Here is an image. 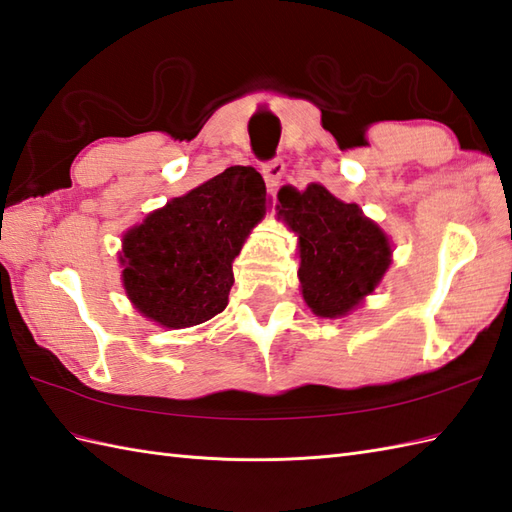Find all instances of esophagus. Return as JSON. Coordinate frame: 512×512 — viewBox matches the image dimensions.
<instances>
[{"mask_svg":"<svg viewBox=\"0 0 512 512\" xmlns=\"http://www.w3.org/2000/svg\"><path fill=\"white\" fill-rule=\"evenodd\" d=\"M282 175H285V162H282L280 157H274V160H269V162L263 164V177L267 181L269 190H276Z\"/></svg>","mask_w":512,"mask_h":512,"instance_id":"obj_1","label":"esophagus"}]
</instances>
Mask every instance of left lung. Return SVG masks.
I'll use <instances>...</instances> for the list:
<instances>
[{"instance_id":"1","label":"left lung","mask_w":512,"mask_h":512,"mask_svg":"<svg viewBox=\"0 0 512 512\" xmlns=\"http://www.w3.org/2000/svg\"><path fill=\"white\" fill-rule=\"evenodd\" d=\"M278 199L280 214L300 236L298 276L306 304L322 317L346 315L390 267L388 236L359 206L335 199L320 184L304 192L282 188Z\"/></svg>"}]
</instances>
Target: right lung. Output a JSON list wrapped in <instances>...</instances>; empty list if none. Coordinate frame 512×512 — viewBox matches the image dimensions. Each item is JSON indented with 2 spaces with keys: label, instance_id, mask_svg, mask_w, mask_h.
I'll list each match as a JSON object with an SVG mask.
<instances>
[{
  "label": "right lung",
  "instance_id": "1",
  "mask_svg": "<svg viewBox=\"0 0 512 512\" xmlns=\"http://www.w3.org/2000/svg\"><path fill=\"white\" fill-rule=\"evenodd\" d=\"M267 190L252 166H230L155 210L124 236V289L144 317L166 328L212 320L234 285L232 260L263 219Z\"/></svg>",
  "mask_w": 512,
  "mask_h": 512
}]
</instances>
